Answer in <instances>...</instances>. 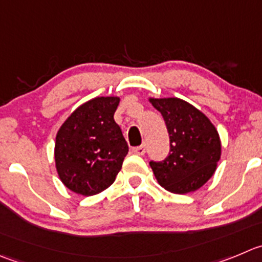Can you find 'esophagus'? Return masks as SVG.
<instances>
[{
    "instance_id": "34e87169",
    "label": "esophagus",
    "mask_w": 262,
    "mask_h": 262,
    "mask_svg": "<svg viewBox=\"0 0 262 262\" xmlns=\"http://www.w3.org/2000/svg\"><path fill=\"white\" fill-rule=\"evenodd\" d=\"M133 151L135 154H139V156H144L145 154V145L135 146V148H133Z\"/></svg>"
}]
</instances>
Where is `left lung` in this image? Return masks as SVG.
Returning <instances> with one entry per match:
<instances>
[{"label":"left lung","instance_id":"8db88e82","mask_svg":"<svg viewBox=\"0 0 262 262\" xmlns=\"http://www.w3.org/2000/svg\"><path fill=\"white\" fill-rule=\"evenodd\" d=\"M170 135V154L149 162L159 185L175 194L198 190L215 173L221 157L217 129L206 114L178 98H149Z\"/></svg>","mask_w":262,"mask_h":262}]
</instances>
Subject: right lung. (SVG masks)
Segmentation results:
<instances>
[{
    "instance_id": "right-lung-1",
    "label": "right lung",
    "mask_w": 262,
    "mask_h": 262,
    "mask_svg": "<svg viewBox=\"0 0 262 262\" xmlns=\"http://www.w3.org/2000/svg\"><path fill=\"white\" fill-rule=\"evenodd\" d=\"M117 96L79 105L56 134L55 166L61 183L81 195H95L116 180L128 145L114 121Z\"/></svg>"
}]
</instances>
